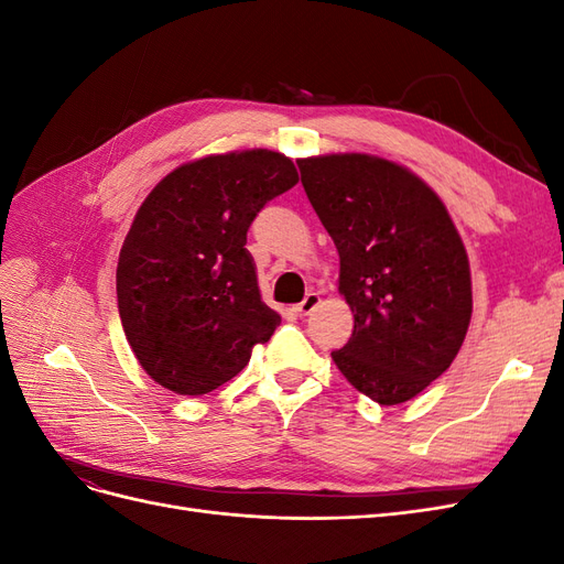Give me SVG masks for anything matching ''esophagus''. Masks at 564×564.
Instances as JSON below:
<instances>
[{
  "mask_svg": "<svg viewBox=\"0 0 564 564\" xmlns=\"http://www.w3.org/2000/svg\"><path fill=\"white\" fill-rule=\"evenodd\" d=\"M319 301H322V299H319V294L311 292V294H305V299L296 305L294 311H296V315H299V317H305V315H311V313L317 308Z\"/></svg>",
  "mask_w": 564,
  "mask_h": 564,
  "instance_id": "obj_1",
  "label": "esophagus"
}]
</instances>
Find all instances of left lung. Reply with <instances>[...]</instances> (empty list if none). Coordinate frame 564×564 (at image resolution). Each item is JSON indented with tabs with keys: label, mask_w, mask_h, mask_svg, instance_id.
Returning <instances> with one entry per match:
<instances>
[{
	"label": "left lung",
	"mask_w": 564,
	"mask_h": 564,
	"mask_svg": "<svg viewBox=\"0 0 564 564\" xmlns=\"http://www.w3.org/2000/svg\"><path fill=\"white\" fill-rule=\"evenodd\" d=\"M338 251L352 313L332 360L383 406L416 398L454 362L473 315L470 263L445 204L412 169L367 152L299 160Z\"/></svg>",
	"instance_id": "left-lung-1"
}]
</instances>
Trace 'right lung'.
Listing matches in <instances>:
<instances>
[{
	"label": "right lung",
	"mask_w": 564,
	"mask_h": 564,
	"mask_svg": "<svg viewBox=\"0 0 564 564\" xmlns=\"http://www.w3.org/2000/svg\"><path fill=\"white\" fill-rule=\"evenodd\" d=\"M296 183L292 160L253 148L185 162L152 187L117 263L119 317L152 381L204 395L275 332L245 245L265 202Z\"/></svg>",
	"instance_id": "right-lung-1"
}]
</instances>
